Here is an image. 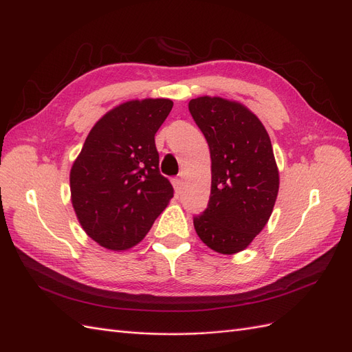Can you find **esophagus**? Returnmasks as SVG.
Returning <instances> with one entry per match:
<instances>
[{
	"label": "esophagus",
	"mask_w": 352,
	"mask_h": 352,
	"mask_svg": "<svg viewBox=\"0 0 352 352\" xmlns=\"http://www.w3.org/2000/svg\"><path fill=\"white\" fill-rule=\"evenodd\" d=\"M172 184H173V188H175V192L180 194V190H182V185H184L182 179H173Z\"/></svg>",
	"instance_id": "esophagus-1"
}]
</instances>
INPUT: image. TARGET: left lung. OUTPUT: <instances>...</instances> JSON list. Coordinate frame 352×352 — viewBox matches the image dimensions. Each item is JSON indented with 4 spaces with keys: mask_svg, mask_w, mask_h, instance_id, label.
Instances as JSON below:
<instances>
[{
    "mask_svg": "<svg viewBox=\"0 0 352 352\" xmlns=\"http://www.w3.org/2000/svg\"><path fill=\"white\" fill-rule=\"evenodd\" d=\"M189 111L211 157L208 207L194 217L197 235L220 254L243 251L267 225L279 192V170L260 119L238 101L198 97Z\"/></svg>",
    "mask_w": 352,
    "mask_h": 352,
    "instance_id": "1",
    "label": "left lung"
}]
</instances>
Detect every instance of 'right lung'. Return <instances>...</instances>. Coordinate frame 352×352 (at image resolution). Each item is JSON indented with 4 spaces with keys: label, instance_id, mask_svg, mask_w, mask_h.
<instances>
[{
    "label": "right lung",
    "instance_id": "add662e5",
    "mask_svg": "<svg viewBox=\"0 0 352 352\" xmlns=\"http://www.w3.org/2000/svg\"><path fill=\"white\" fill-rule=\"evenodd\" d=\"M173 101L132 100L94 124L70 170V194L87 235L124 251L140 243L173 198L158 168L154 136Z\"/></svg>",
    "mask_w": 352,
    "mask_h": 352
}]
</instances>
